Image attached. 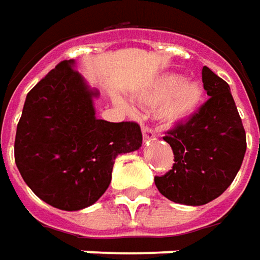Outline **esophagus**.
<instances>
[{"mask_svg":"<svg viewBox=\"0 0 260 260\" xmlns=\"http://www.w3.org/2000/svg\"><path fill=\"white\" fill-rule=\"evenodd\" d=\"M142 134H144V139H151V138L155 137V132H153L152 128H149V126H142Z\"/></svg>","mask_w":260,"mask_h":260,"instance_id":"1","label":"esophagus"}]
</instances>
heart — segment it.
<instances>
[{"instance_id":"heart-1","label":"heart","mask_w":260,"mask_h":260,"mask_svg":"<svg viewBox=\"0 0 260 260\" xmlns=\"http://www.w3.org/2000/svg\"><path fill=\"white\" fill-rule=\"evenodd\" d=\"M204 96L202 86L195 81L182 79L178 75H165L142 96L146 105L155 107L156 118L165 126L186 122L197 112Z\"/></svg>"}]
</instances>
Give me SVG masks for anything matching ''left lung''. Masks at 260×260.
Here are the masks:
<instances>
[{"instance_id": "1", "label": "left lung", "mask_w": 260, "mask_h": 260, "mask_svg": "<svg viewBox=\"0 0 260 260\" xmlns=\"http://www.w3.org/2000/svg\"><path fill=\"white\" fill-rule=\"evenodd\" d=\"M209 100L186 122L164 137L175 164L155 185L169 201L199 206L222 195L234 182L246 152V134L226 81L202 68Z\"/></svg>"}]
</instances>
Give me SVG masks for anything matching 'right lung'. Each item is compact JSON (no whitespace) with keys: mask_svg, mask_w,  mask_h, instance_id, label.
Listing matches in <instances>:
<instances>
[{"mask_svg":"<svg viewBox=\"0 0 260 260\" xmlns=\"http://www.w3.org/2000/svg\"><path fill=\"white\" fill-rule=\"evenodd\" d=\"M89 89L74 61H62L26 95L14 144L15 164L34 193L54 208L79 211L111 183L115 158L137 151V122L95 118Z\"/></svg>","mask_w":260,"mask_h":260,"instance_id":"obj_1","label":"right lung"}]
</instances>
